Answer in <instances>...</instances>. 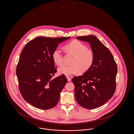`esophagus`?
Instances as JSON below:
<instances>
[{"label": "esophagus", "instance_id": "esophagus-1", "mask_svg": "<svg viewBox=\"0 0 134 134\" xmlns=\"http://www.w3.org/2000/svg\"><path fill=\"white\" fill-rule=\"evenodd\" d=\"M67 80H68V81H71V78H70V77H67Z\"/></svg>", "mask_w": 134, "mask_h": 134}]
</instances>
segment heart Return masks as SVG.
Returning <instances> with one entry per match:
<instances>
[{
  "mask_svg": "<svg viewBox=\"0 0 134 134\" xmlns=\"http://www.w3.org/2000/svg\"><path fill=\"white\" fill-rule=\"evenodd\" d=\"M66 51L74 56L71 61V65H64L59 67L58 71L60 74L69 76L75 74L79 71L83 73L91 67L94 62L93 53L88 50L86 46L80 41H74L65 46ZM52 59L54 62L57 65L63 63L62 51L56 48L52 53Z\"/></svg>",
  "mask_w": 134,
  "mask_h": 134,
  "instance_id": "b5f03b06",
  "label": "heart"
}]
</instances>
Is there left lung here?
Segmentation results:
<instances>
[{
    "label": "left lung",
    "mask_w": 134,
    "mask_h": 134,
    "mask_svg": "<svg viewBox=\"0 0 134 134\" xmlns=\"http://www.w3.org/2000/svg\"><path fill=\"white\" fill-rule=\"evenodd\" d=\"M76 38L89 43L94 59L91 67L82 75L72 79L75 97L83 108L94 109L104 104L114 94L117 65L110 51L96 36Z\"/></svg>",
    "instance_id": "obj_1"
}]
</instances>
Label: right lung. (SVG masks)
I'll use <instances>...</instances> for the list:
<instances>
[{
	"mask_svg": "<svg viewBox=\"0 0 134 134\" xmlns=\"http://www.w3.org/2000/svg\"><path fill=\"white\" fill-rule=\"evenodd\" d=\"M70 38L37 37L28 42L21 52L16 69L19 91L34 107L49 109L59 102L67 79L64 74L53 78L57 69L52 56L59 44Z\"/></svg>",
	"mask_w": 134,
	"mask_h": 134,
	"instance_id": "1",
	"label": "right lung"
}]
</instances>
